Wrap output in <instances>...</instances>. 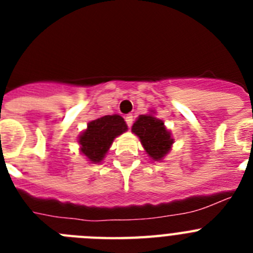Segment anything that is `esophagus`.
Returning <instances> with one entry per match:
<instances>
[{
	"instance_id": "obj_1",
	"label": "esophagus",
	"mask_w": 253,
	"mask_h": 253,
	"mask_svg": "<svg viewBox=\"0 0 253 253\" xmlns=\"http://www.w3.org/2000/svg\"><path fill=\"white\" fill-rule=\"evenodd\" d=\"M125 122L128 124V126L130 128L131 125H133V115H126L125 116Z\"/></svg>"
}]
</instances>
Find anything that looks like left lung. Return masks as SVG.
Returning a JSON list of instances; mask_svg holds the SVG:
<instances>
[{
	"label": "left lung",
	"mask_w": 253,
	"mask_h": 253,
	"mask_svg": "<svg viewBox=\"0 0 253 253\" xmlns=\"http://www.w3.org/2000/svg\"><path fill=\"white\" fill-rule=\"evenodd\" d=\"M131 131L138 135L143 148L154 161H161L172 147L173 139L166 129L165 123L152 114L139 115L131 126Z\"/></svg>",
	"instance_id": "1"
}]
</instances>
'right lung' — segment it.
<instances>
[{"label":"right lung","mask_w":253,"mask_h":253,"mask_svg":"<svg viewBox=\"0 0 253 253\" xmlns=\"http://www.w3.org/2000/svg\"><path fill=\"white\" fill-rule=\"evenodd\" d=\"M128 126L119 115H105L87 124V129L78 138L81 152L92 163L104 160L105 154L118 135L126 131Z\"/></svg>","instance_id":"right-lung-1"}]
</instances>
